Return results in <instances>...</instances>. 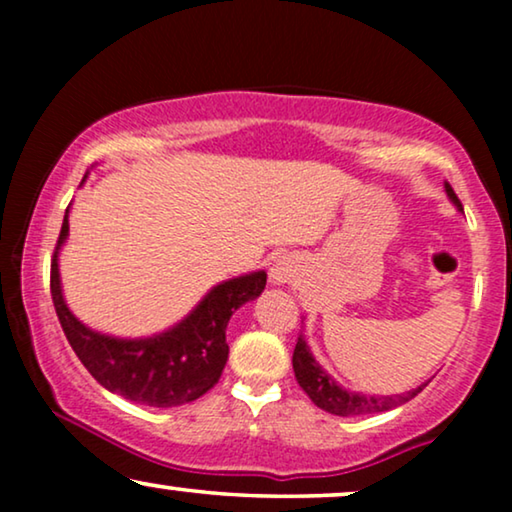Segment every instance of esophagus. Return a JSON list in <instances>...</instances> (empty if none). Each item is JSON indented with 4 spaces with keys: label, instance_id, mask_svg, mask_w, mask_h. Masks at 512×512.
Segmentation results:
<instances>
[{
    "label": "esophagus",
    "instance_id": "34e87169",
    "mask_svg": "<svg viewBox=\"0 0 512 512\" xmlns=\"http://www.w3.org/2000/svg\"><path fill=\"white\" fill-rule=\"evenodd\" d=\"M291 279V268L289 263L284 261H277L275 265L270 268V282L272 284H286Z\"/></svg>",
    "mask_w": 512,
    "mask_h": 512
}]
</instances>
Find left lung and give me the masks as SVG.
<instances>
[{"label":"left lung","instance_id":"obj_1","mask_svg":"<svg viewBox=\"0 0 512 512\" xmlns=\"http://www.w3.org/2000/svg\"><path fill=\"white\" fill-rule=\"evenodd\" d=\"M447 198H450L454 205L461 209V202L457 193L452 191L450 184H445ZM293 373H296V380L307 396L312 398V403L317 408L331 412V415L338 417H354V415H373V412H384L391 408H398V405L408 403L410 398H415L422 387L408 391V394L398 396H363L354 394V391L342 389L340 384H335L331 375L326 373L324 368L314 361V356L307 347L303 338H298L296 349H293Z\"/></svg>","mask_w":512,"mask_h":512}]
</instances>
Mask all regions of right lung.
I'll return each mask as SVG.
<instances>
[{"instance_id":"add662e5","label":"right lung","mask_w":512,"mask_h":512,"mask_svg":"<svg viewBox=\"0 0 512 512\" xmlns=\"http://www.w3.org/2000/svg\"><path fill=\"white\" fill-rule=\"evenodd\" d=\"M67 233L65 214L51 261V296L62 331L88 373L104 389L153 408H174L207 394L226 368L230 317L237 307L261 296L268 275L258 270L214 286L184 321L153 338H111L83 326L62 298L58 251Z\"/></svg>"}]
</instances>
